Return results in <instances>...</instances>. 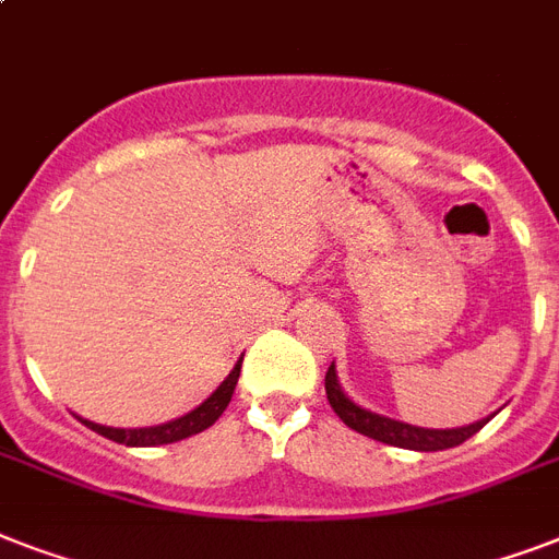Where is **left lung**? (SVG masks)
<instances>
[{"mask_svg": "<svg viewBox=\"0 0 559 559\" xmlns=\"http://www.w3.org/2000/svg\"><path fill=\"white\" fill-rule=\"evenodd\" d=\"M324 391H328V400H331L333 412L342 417V424H348L350 429H357L359 435H368L373 441L391 443V447H400V450H417V452H438V450H452L459 447L467 438L481 429V426L490 420V417H481L476 424L459 426V429H424V426L403 424V420H394V417L377 415L371 408L359 406L345 394V389L340 385V377H336V366L328 368L324 373Z\"/></svg>", "mask_w": 559, "mask_h": 559, "instance_id": "8db88e82", "label": "left lung"}]
</instances>
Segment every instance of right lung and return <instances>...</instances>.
Segmentation results:
<instances>
[{
    "label": "right lung",
    "instance_id": "add662e5",
    "mask_svg": "<svg viewBox=\"0 0 559 559\" xmlns=\"http://www.w3.org/2000/svg\"><path fill=\"white\" fill-rule=\"evenodd\" d=\"M240 362H243V357L237 359L235 368L228 371L226 380L219 382L217 389L211 391L200 406L191 408L188 415L177 417V420H168V424L139 426V429H118V426H104V424H95V420H86V417L81 415H78V420H81L83 426H90L92 432L104 435V438H109V441L124 443V447H162V443L182 441V438H191V435L209 429V426L214 424L223 412H226L228 400H231V394H235L237 377H240Z\"/></svg>",
    "mask_w": 559,
    "mask_h": 559
}]
</instances>
